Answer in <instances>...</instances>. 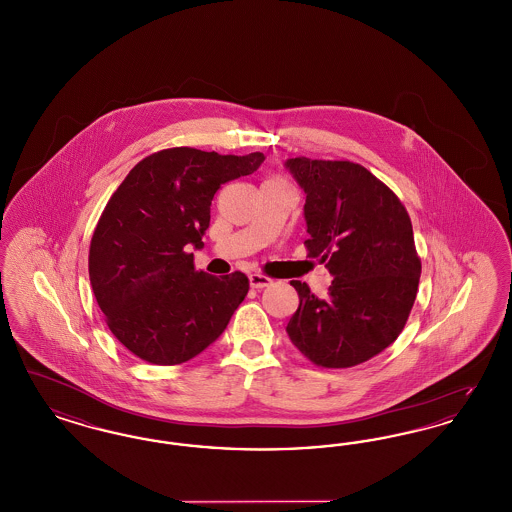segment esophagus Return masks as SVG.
<instances>
[{
    "label": "esophagus",
    "mask_w": 512,
    "mask_h": 512,
    "mask_svg": "<svg viewBox=\"0 0 512 512\" xmlns=\"http://www.w3.org/2000/svg\"><path fill=\"white\" fill-rule=\"evenodd\" d=\"M272 284V280L267 278V276H263V274H249V286L251 288H255V290H263V288H267Z\"/></svg>",
    "instance_id": "1"
}]
</instances>
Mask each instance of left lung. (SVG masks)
Here are the masks:
<instances>
[{"instance_id":"8db88e82","label":"left lung","mask_w":512,"mask_h":512,"mask_svg":"<svg viewBox=\"0 0 512 512\" xmlns=\"http://www.w3.org/2000/svg\"><path fill=\"white\" fill-rule=\"evenodd\" d=\"M284 165L305 192L309 257L334 276L324 299L293 280L299 307L286 332L315 365L365 363L397 340L416 299L420 259L409 213L357 163L295 157Z\"/></svg>"}]
</instances>
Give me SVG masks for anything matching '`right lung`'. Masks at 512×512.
<instances>
[{
  "instance_id": "obj_1",
  "label": "right lung",
  "mask_w": 512,
  "mask_h": 512,
  "mask_svg": "<svg viewBox=\"0 0 512 512\" xmlns=\"http://www.w3.org/2000/svg\"><path fill=\"white\" fill-rule=\"evenodd\" d=\"M265 155L163 149L140 161L105 205L92 236L90 284L107 326L151 365H180L224 332L244 301L242 272L195 270L220 184L257 171Z\"/></svg>"
}]
</instances>
